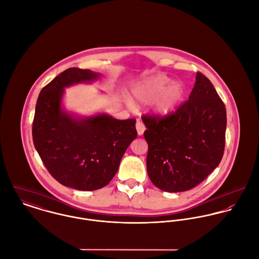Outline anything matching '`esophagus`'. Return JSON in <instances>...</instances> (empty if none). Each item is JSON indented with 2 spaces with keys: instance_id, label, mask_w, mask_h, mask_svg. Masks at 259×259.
Masks as SVG:
<instances>
[{
  "instance_id": "obj_1",
  "label": "esophagus",
  "mask_w": 259,
  "mask_h": 259,
  "mask_svg": "<svg viewBox=\"0 0 259 259\" xmlns=\"http://www.w3.org/2000/svg\"><path fill=\"white\" fill-rule=\"evenodd\" d=\"M136 127H137V131H138V135H139V136L144 135V133H145V131H146V126H145V124L143 123V121L138 120V121H137V124H136Z\"/></svg>"
}]
</instances>
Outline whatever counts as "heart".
<instances>
[{"instance_id": "heart-1", "label": "heart", "mask_w": 259, "mask_h": 259, "mask_svg": "<svg viewBox=\"0 0 259 259\" xmlns=\"http://www.w3.org/2000/svg\"><path fill=\"white\" fill-rule=\"evenodd\" d=\"M185 96V88L181 82H170L162 74H156L141 81L133 90V98L141 104L153 102V109L159 115L175 111ZM132 106L131 103H128Z\"/></svg>"}]
</instances>
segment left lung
Returning a JSON list of instances; mask_svg holds the SVG:
<instances>
[{"label": "left lung", "instance_id": "left-lung-1", "mask_svg": "<svg viewBox=\"0 0 259 259\" xmlns=\"http://www.w3.org/2000/svg\"><path fill=\"white\" fill-rule=\"evenodd\" d=\"M188 100L160 116L144 114L147 169L163 191L193 188L217 168L225 146L226 110L210 80L197 72Z\"/></svg>", "mask_w": 259, "mask_h": 259}]
</instances>
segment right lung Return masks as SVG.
<instances>
[{"mask_svg": "<svg viewBox=\"0 0 259 259\" xmlns=\"http://www.w3.org/2000/svg\"><path fill=\"white\" fill-rule=\"evenodd\" d=\"M100 75L70 68L42 88L36 105L32 133L37 153L56 181L77 190L108 185L138 136L135 118L119 120L106 113L78 118L62 109L65 88Z\"/></svg>", "mask_w": 259, "mask_h": 259, "instance_id": "add662e5", "label": "right lung"}]
</instances>
